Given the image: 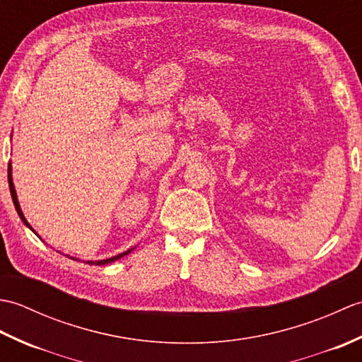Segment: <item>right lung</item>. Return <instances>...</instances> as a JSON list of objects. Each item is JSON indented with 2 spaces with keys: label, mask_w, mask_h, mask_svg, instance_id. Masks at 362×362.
Returning a JSON list of instances; mask_svg holds the SVG:
<instances>
[{
  "label": "right lung",
  "mask_w": 362,
  "mask_h": 362,
  "mask_svg": "<svg viewBox=\"0 0 362 362\" xmlns=\"http://www.w3.org/2000/svg\"><path fill=\"white\" fill-rule=\"evenodd\" d=\"M9 189H11V196H12V201H13V205H15V210H17V213H18L20 219H21L23 222H25V226H26V227H29V228L33 230V232L35 233V230L29 226V222L26 221L25 214H23V211H21V209H20V204H18V199H17V191H15L13 182H12V168H11V163H9ZM35 235H37V233H35ZM130 250H132V249H129V250H126V252L119 253V255H117V257H112V258H107V259H99V261H87V264H96V266H101V264H109V263H113V261L119 259L121 257L127 255V253H130ZM73 259H76V258H73Z\"/></svg>",
  "instance_id": "1"
}]
</instances>
